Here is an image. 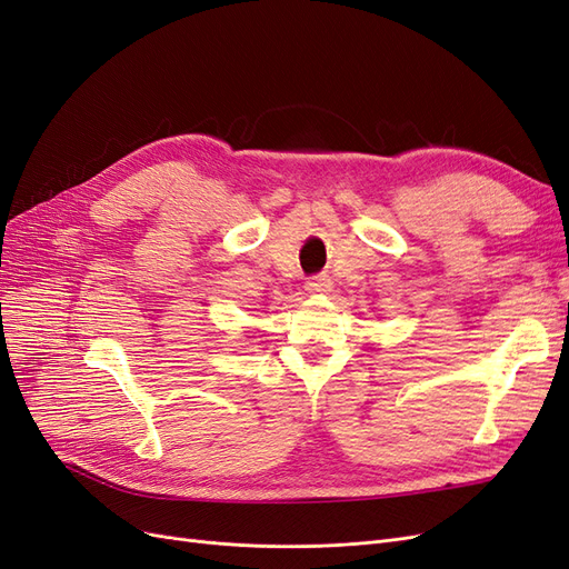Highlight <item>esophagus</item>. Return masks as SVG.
<instances>
[{
	"mask_svg": "<svg viewBox=\"0 0 569 569\" xmlns=\"http://www.w3.org/2000/svg\"><path fill=\"white\" fill-rule=\"evenodd\" d=\"M306 289L311 291V295H322V291H330V280H327L325 274H313V278H308Z\"/></svg>",
	"mask_w": 569,
	"mask_h": 569,
	"instance_id": "1",
	"label": "esophagus"
}]
</instances>
